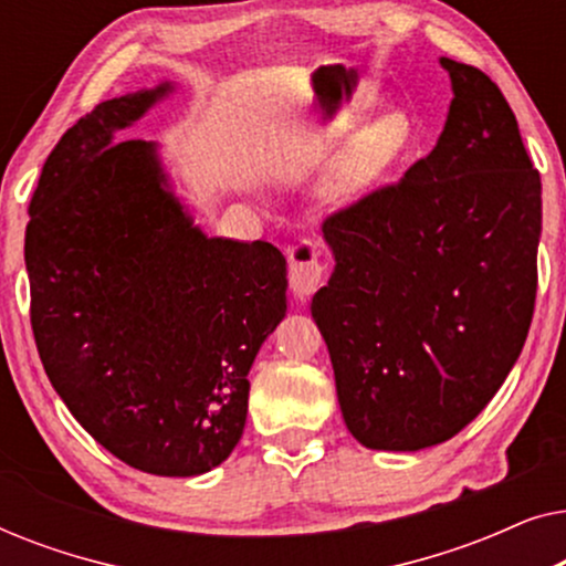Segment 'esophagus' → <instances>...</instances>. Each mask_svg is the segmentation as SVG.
<instances>
[{
  "label": "esophagus",
  "mask_w": 566,
  "mask_h": 566,
  "mask_svg": "<svg viewBox=\"0 0 566 566\" xmlns=\"http://www.w3.org/2000/svg\"><path fill=\"white\" fill-rule=\"evenodd\" d=\"M324 277V268L319 262V252L308 239H301L298 244H293L289 250V283L291 291L298 298L312 296L319 289Z\"/></svg>",
  "instance_id": "esophagus-1"
}]
</instances>
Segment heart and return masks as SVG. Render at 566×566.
I'll use <instances>...</instances> for the list:
<instances>
[{"label":"heart","mask_w":566,"mask_h":566,"mask_svg":"<svg viewBox=\"0 0 566 566\" xmlns=\"http://www.w3.org/2000/svg\"><path fill=\"white\" fill-rule=\"evenodd\" d=\"M415 130L405 113L378 115L368 126L355 130L332 161L324 192L332 203L353 206L376 190L412 146Z\"/></svg>","instance_id":"obj_1"}]
</instances>
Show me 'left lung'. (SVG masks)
<instances>
[{
	"label": "left lung",
	"instance_id": "obj_1",
	"mask_svg": "<svg viewBox=\"0 0 566 566\" xmlns=\"http://www.w3.org/2000/svg\"><path fill=\"white\" fill-rule=\"evenodd\" d=\"M453 99L436 149L324 221L314 293L339 409L374 451L461 432L505 381L536 304L541 177L497 84L440 59Z\"/></svg>",
	"mask_w": 566,
	"mask_h": 566
}]
</instances>
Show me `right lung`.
<instances>
[{
	"instance_id": "obj_1",
	"label": "right lung",
	"mask_w": 566,
	"mask_h": 566,
	"mask_svg": "<svg viewBox=\"0 0 566 566\" xmlns=\"http://www.w3.org/2000/svg\"><path fill=\"white\" fill-rule=\"evenodd\" d=\"M172 92L99 103L61 136L30 200V324L76 422L146 474L198 476L244 432L254 355L285 316L270 242L206 237L157 144L118 130Z\"/></svg>"
}]
</instances>
